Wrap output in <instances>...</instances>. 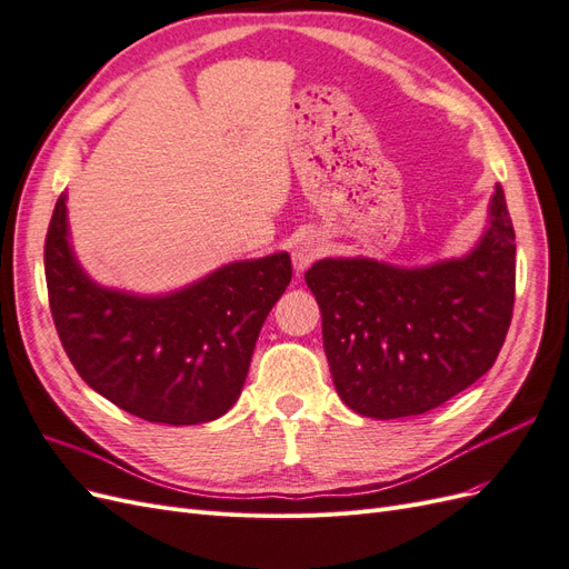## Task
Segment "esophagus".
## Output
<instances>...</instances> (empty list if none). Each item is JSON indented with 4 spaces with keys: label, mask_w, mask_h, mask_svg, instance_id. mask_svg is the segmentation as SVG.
<instances>
[{
    "label": "esophagus",
    "mask_w": 569,
    "mask_h": 569,
    "mask_svg": "<svg viewBox=\"0 0 569 569\" xmlns=\"http://www.w3.org/2000/svg\"><path fill=\"white\" fill-rule=\"evenodd\" d=\"M320 251H322V239L318 234H303L297 242L295 251H291V261H295V268L299 272H303L320 256Z\"/></svg>",
    "instance_id": "obj_1"
}]
</instances>
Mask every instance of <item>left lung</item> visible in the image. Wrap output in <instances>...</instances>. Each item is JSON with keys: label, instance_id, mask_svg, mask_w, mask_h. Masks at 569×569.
I'll list each match as a JSON object with an SVG mask.
<instances>
[{"label": "left lung", "instance_id": "1", "mask_svg": "<svg viewBox=\"0 0 569 569\" xmlns=\"http://www.w3.org/2000/svg\"><path fill=\"white\" fill-rule=\"evenodd\" d=\"M339 399L358 416H420L475 385L501 351L515 301V230L496 184L487 228L462 256L393 266L322 258L306 272Z\"/></svg>", "mask_w": 569, "mask_h": 569}]
</instances>
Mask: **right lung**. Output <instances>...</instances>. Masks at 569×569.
Listing matches in <instances>:
<instances>
[{
    "label": "right lung",
    "mask_w": 569,
    "mask_h": 569,
    "mask_svg": "<svg viewBox=\"0 0 569 569\" xmlns=\"http://www.w3.org/2000/svg\"><path fill=\"white\" fill-rule=\"evenodd\" d=\"M68 194L44 244L51 316L78 375L147 422L218 420L242 393L258 332L291 280L287 251L220 266L161 295L99 284L78 261Z\"/></svg>",
    "instance_id": "right-lung-1"
}]
</instances>
